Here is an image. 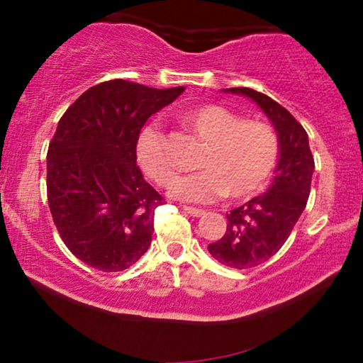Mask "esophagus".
<instances>
[{
  "instance_id": "1",
  "label": "esophagus",
  "mask_w": 363,
  "mask_h": 363,
  "mask_svg": "<svg viewBox=\"0 0 363 363\" xmlns=\"http://www.w3.org/2000/svg\"><path fill=\"white\" fill-rule=\"evenodd\" d=\"M183 210H185V213H186V215H190V216H195V218H198V216H203V215H205V210H201V208H193V206H183Z\"/></svg>"
}]
</instances>
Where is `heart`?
Returning a JSON list of instances; mask_svg holds the SVG:
<instances>
[{"mask_svg": "<svg viewBox=\"0 0 363 363\" xmlns=\"http://www.w3.org/2000/svg\"><path fill=\"white\" fill-rule=\"evenodd\" d=\"M182 121L206 148L200 172L180 177L170 195L183 201L210 203L218 198H247L266 186L279 158V140L272 127L259 121H245L240 113L218 104L186 108ZM137 160L148 178L167 186L175 177L167 140L155 128H143L137 140Z\"/></svg>", "mask_w": 363, "mask_h": 363, "instance_id": "1", "label": "heart"}]
</instances>
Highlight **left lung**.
<instances>
[{
    "label": "left lung",
    "mask_w": 363,
    "mask_h": 363,
    "mask_svg": "<svg viewBox=\"0 0 363 363\" xmlns=\"http://www.w3.org/2000/svg\"><path fill=\"white\" fill-rule=\"evenodd\" d=\"M251 99L266 113L279 140V160L266 193L226 213V233L208 245L218 262L235 269H250L276 255L304 211L311 193L314 157L304 127L287 111L250 87L225 89Z\"/></svg>",
    "instance_id": "8db88e82"
}]
</instances>
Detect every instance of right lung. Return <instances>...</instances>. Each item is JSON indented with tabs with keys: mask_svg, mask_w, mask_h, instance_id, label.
Wrapping results in <instances>:
<instances>
[{
	"mask_svg": "<svg viewBox=\"0 0 363 363\" xmlns=\"http://www.w3.org/2000/svg\"><path fill=\"white\" fill-rule=\"evenodd\" d=\"M183 91L113 79L87 89L59 121L48 148L49 210L87 266L123 271L150 246L163 198L137 167V140L148 117Z\"/></svg>",
	"mask_w": 363,
	"mask_h": 363,
	"instance_id": "add662e5",
	"label": "right lung"
}]
</instances>
